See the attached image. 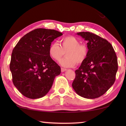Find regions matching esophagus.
Masks as SVG:
<instances>
[{"mask_svg": "<svg viewBox=\"0 0 126 126\" xmlns=\"http://www.w3.org/2000/svg\"><path fill=\"white\" fill-rule=\"evenodd\" d=\"M61 70V72H64L66 71V70L67 69H65V68H62Z\"/></svg>", "mask_w": 126, "mask_h": 126, "instance_id": "34e87169", "label": "esophagus"}]
</instances>
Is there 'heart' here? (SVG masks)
I'll use <instances>...</instances> for the list:
<instances>
[{"label":"heart","instance_id":"heart-1","mask_svg":"<svg viewBox=\"0 0 126 126\" xmlns=\"http://www.w3.org/2000/svg\"><path fill=\"white\" fill-rule=\"evenodd\" d=\"M60 45L53 42L50 45V56L55 61H58L64 56L66 57L60 60L61 66L66 68L75 66L76 63H83L88 55V48L85 45L81 44L80 41L73 36H66L60 41Z\"/></svg>","mask_w":126,"mask_h":126}]
</instances>
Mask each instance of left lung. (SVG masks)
I'll use <instances>...</instances> for the list:
<instances>
[{"label": "left lung", "instance_id": "8db88e82", "mask_svg": "<svg viewBox=\"0 0 126 126\" xmlns=\"http://www.w3.org/2000/svg\"><path fill=\"white\" fill-rule=\"evenodd\" d=\"M77 34L87 41V58L75 71L72 87L77 94L86 99L104 94L114 84L118 60L111 44L106 39L89 32Z\"/></svg>", "mask_w": 126, "mask_h": 126}]
</instances>
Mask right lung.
<instances>
[{"label":"right lung","mask_w":126,"mask_h":126,"mask_svg":"<svg viewBox=\"0 0 126 126\" xmlns=\"http://www.w3.org/2000/svg\"><path fill=\"white\" fill-rule=\"evenodd\" d=\"M62 35L55 30L37 29L24 35L14 48L10 69L14 85L23 96L32 99L44 97L61 73L49 49Z\"/></svg>","instance_id":"obj_1"}]
</instances>
